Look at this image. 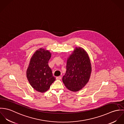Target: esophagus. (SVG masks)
Segmentation results:
<instances>
[{"instance_id":"1","label":"esophagus","mask_w":124,"mask_h":124,"mask_svg":"<svg viewBox=\"0 0 124 124\" xmlns=\"http://www.w3.org/2000/svg\"><path fill=\"white\" fill-rule=\"evenodd\" d=\"M61 79H62V76H61L56 77V79H57V80H61Z\"/></svg>"}]
</instances>
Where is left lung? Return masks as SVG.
I'll return each instance as SVG.
<instances>
[{
	"mask_svg": "<svg viewBox=\"0 0 124 124\" xmlns=\"http://www.w3.org/2000/svg\"><path fill=\"white\" fill-rule=\"evenodd\" d=\"M91 71L88 54L83 48L76 47L67 59L66 71L62 82L69 90L77 92L88 82Z\"/></svg>",
	"mask_w": 124,
	"mask_h": 124,
	"instance_id": "1",
	"label": "left lung"
}]
</instances>
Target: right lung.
I'll list each match as a JSON object with an SVG mask.
<instances>
[{"instance_id":"right-lung-1","label":"right lung","mask_w":124,"mask_h":124,"mask_svg":"<svg viewBox=\"0 0 124 124\" xmlns=\"http://www.w3.org/2000/svg\"><path fill=\"white\" fill-rule=\"evenodd\" d=\"M51 56L48 50L39 49L31 58L27 70L29 83L33 88L40 93L47 91L56 79L48 65Z\"/></svg>"}]
</instances>
